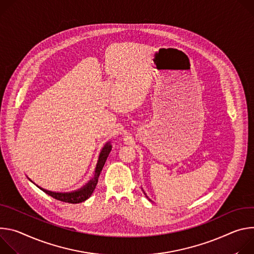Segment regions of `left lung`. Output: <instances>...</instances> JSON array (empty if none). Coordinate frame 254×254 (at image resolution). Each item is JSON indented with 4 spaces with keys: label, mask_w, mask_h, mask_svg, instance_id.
I'll list each match as a JSON object with an SVG mask.
<instances>
[{
    "label": "left lung",
    "mask_w": 254,
    "mask_h": 254,
    "mask_svg": "<svg viewBox=\"0 0 254 254\" xmlns=\"http://www.w3.org/2000/svg\"><path fill=\"white\" fill-rule=\"evenodd\" d=\"M146 196H147V195H146ZM147 198H148V196H147Z\"/></svg>",
    "instance_id": "8db88e82"
}]
</instances>
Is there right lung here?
Returning <instances> with one entry per match:
<instances>
[{
    "label": "right lung",
    "mask_w": 254,
    "mask_h": 254,
    "mask_svg": "<svg viewBox=\"0 0 254 254\" xmlns=\"http://www.w3.org/2000/svg\"><path fill=\"white\" fill-rule=\"evenodd\" d=\"M111 150H112V145L107 143L104 146V148H103V150L100 154L94 179H92L86 186L82 187L80 190H75V191H71V192H54V191H50V190H46L44 189H41L40 187H38V188L41 189L45 193L52 196L53 199H56L58 201H62V202H64V203L77 204V203H81L83 201H86L87 199L90 198V196L93 193V191H94V190L96 189V186L98 184L99 176H100V174L103 170L104 164H105Z\"/></svg>",
    "instance_id": "obj_1"
}]
</instances>
